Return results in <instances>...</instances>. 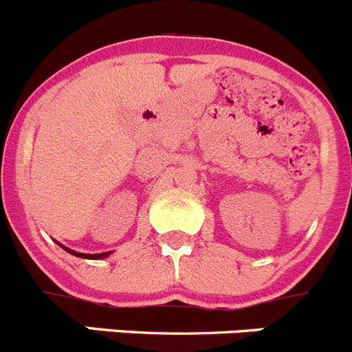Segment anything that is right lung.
I'll list each match as a JSON object with an SVG mask.
<instances>
[{
    "label": "right lung",
    "mask_w": 352,
    "mask_h": 352,
    "mask_svg": "<svg viewBox=\"0 0 352 352\" xmlns=\"http://www.w3.org/2000/svg\"><path fill=\"white\" fill-rule=\"evenodd\" d=\"M56 243H58V242H56ZM58 245L62 247L63 250H67V252H69V254H72V256H76V257H82V259H103V257H109L110 254H112V252H102V254H82V252H76V250L69 249V247L62 245V243H58Z\"/></svg>",
    "instance_id": "right-lung-1"
}]
</instances>
